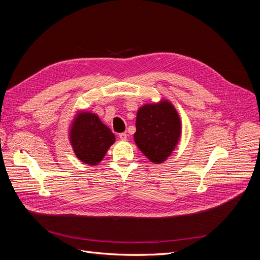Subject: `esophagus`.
<instances>
[{
	"label": "esophagus",
	"instance_id": "1",
	"mask_svg": "<svg viewBox=\"0 0 260 260\" xmlns=\"http://www.w3.org/2000/svg\"><path fill=\"white\" fill-rule=\"evenodd\" d=\"M119 139H120L121 141H125V140H127V133H120V135H119Z\"/></svg>",
	"mask_w": 260,
	"mask_h": 260
}]
</instances>
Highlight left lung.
Masks as SVG:
<instances>
[{
	"label": "left lung",
	"instance_id": "8db88e82",
	"mask_svg": "<svg viewBox=\"0 0 260 260\" xmlns=\"http://www.w3.org/2000/svg\"><path fill=\"white\" fill-rule=\"evenodd\" d=\"M135 142L154 164H161L174 152L181 137V119L167 100L144 104L137 114Z\"/></svg>",
	"mask_w": 260,
	"mask_h": 260
}]
</instances>
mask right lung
<instances>
[{"instance_id":"add662e5","label":"right lung","mask_w":260,"mask_h":260,"mask_svg":"<svg viewBox=\"0 0 260 260\" xmlns=\"http://www.w3.org/2000/svg\"><path fill=\"white\" fill-rule=\"evenodd\" d=\"M69 140L77 158L95 166L104 158L116 138L96 114L80 111L70 124Z\"/></svg>"}]
</instances>
